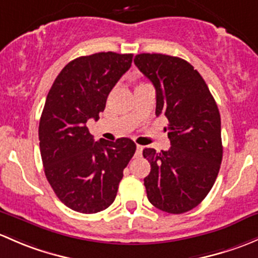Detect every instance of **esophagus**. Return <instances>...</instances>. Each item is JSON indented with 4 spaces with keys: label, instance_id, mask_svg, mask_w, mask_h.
<instances>
[{
    "label": "esophagus",
    "instance_id": "34e87169",
    "mask_svg": "<svg viewBox=\"0 0 258 258\" xmlns=\"http://www.w3.org/2000/svg\"><path fill=\"white\" fill-rule=\"evenodd\" d=\"M143 149H144V148H143L142 145H137V151H135V155H138V156H139V155H142V153H143Z\"/></svg>",
    "mask_w": 258,
    "mask_h": 258
}]
</instances>
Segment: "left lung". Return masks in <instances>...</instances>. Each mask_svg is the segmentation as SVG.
<instances>
[{
	"instance_id": "obj_1",
	"label": "left lung",
	"mask_w": 258,
	"mask_h": 258,
	"mask_svg": "<svg viewBox=\"0 0 258 258\" xmlns=\"http://www.w3.org/2000/svg\"><path fill=\"white\" fill-rule=\"evenodd\" d=\"M134 63L156 90V115L169 120L171 148H145L150 163L144 179L149 201L161 211L184 214L199 205L214 186L222 160L221 118L208 84L179 57L137 54Z\"/></svg>"
}]
</instances>
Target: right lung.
Instances as JSON below:
<instances>
[{"label": "right lung", "instance_id": "right-lung-1", "mask_svg": "<svg viewBox=\"0 0 258 258\" xmlns=\"http://www.w3.org/2000/svg\"><path fill=\"white\" fill-rule=\"evenodd\" d=\"M132 60L133 54L114 52L76 58L60 71L47 95L38 129L44 174L57 198L77 212L109 208L137 149L128 138L94 142L87 128L89 119H99Z\"/></svg>", "mask_w": 258, "mask_h": 258}]
</instances>
